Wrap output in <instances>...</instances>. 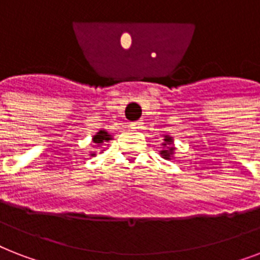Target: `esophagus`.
Listing matches in <instances>:
<instances>
[{
  "label": "esophagus",
  "instance_id": "34e87169",
  "mask_svg": "<svg viewBox=\"0 0 260 260\" xmlns=\"http://www.w3.org/2000/svg\"><path fill=\"white\" fill-rule=\"evenodd\" d=\"M131 129H142L143 128V121L142 120H139V121H134L129 124Z\"/></svg>",
  "mask_w": 260,
  "mask_h": 260
}]
</instances>
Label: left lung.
<instances>
[{"label": "left lung", "instance_id": "left-lung-1", "mask_svg": "<svg viewBox=\"0 0 260 260\" xmlns=\"http://www.w3.org/2000/svg\"><path fill=\"white\" fill-rule=\"evenodd\" d=\"M171 142H173V139H171L170 136H165V143H163V147H165V150L160 151V155H162L163 158L170 159V156L173 155L174 147L171 146Z\"/></svg>", "mask_w": 260, "mask_h": 260}]
</instances>
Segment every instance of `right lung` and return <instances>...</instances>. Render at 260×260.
Instances as JSON below:
<instances>
[{
  "label": "right lung",
  "instance_id": "obj_1",
  "mask_svg": "<svg viewBox=\"0 0 260 260\" xmlns=\"http://www.w3.org/2000/svg\"><path fill=\"white\" fill-rule=\"evenodd\" d=\"M110 139L112 138H110V135L108 134L106 131H100V132H97L95 136H93V142L100 146V144H102L104 142H108V140H110ZM93 155L95 154H91V156H93Z\"/></svg>",
  "mask_w": 260,
  "mask_h": 260
}]
</instances>
